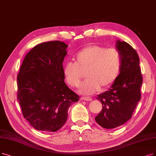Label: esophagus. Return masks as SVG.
<instances>
[{
	"label": "esophagus",
	"mask_w": 156,
	"mask_h": 156,
	"mask_svg": "<svg viewBox=\"0 0 156 156\" xmlns=\"http://www.w3.org/2000/svg\"><path fill=\"white\" fill-rule=\"evenodd\" d=\"M82 100H84V101H91L92 98H90V97H82L81 98Z\"/></svg>",
	"instance_id": "esophagus-1"
}]
</instances>
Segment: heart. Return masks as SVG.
I'll return each mask as SVG.
<instances>
[{
  "mask_svg": "<svg viewBox=\"0 0 156 156\" xmlns=\"http://www.w3.org/2000/svg\"><path fill=\"white\" fill-rule=\"evenodd\" d=\"M63 67V75L66 83L72 87H79L83 73L86 79L79 92L91 95L98 91L102 86L107 88L113 84L120 73L122 57L116 48H105L93 45L84 47Z\"/></svg>",
  "mask_w": 156,
  "mask_h": 156,
  "instance_id": "obj_1",
  "label": "heart"
}]
</instances>
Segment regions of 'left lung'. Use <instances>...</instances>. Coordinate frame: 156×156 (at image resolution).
I'll use <instances>...</instances> for the list:
<instances>
[{
  "instance_id": "1",
  "label": "left lung",
  "mask_w": 156,
  "mask_h": 156,
  "mask_svg": "<svg viewBox=\"0 0 156 156\" xmlns=\"http://www.w3.org/2000/svg\"><path fill=\"white\" fill-rule=\"evenodd\" d=\"M116 47L122 57L118 77L108 91L98 95L102 109L95 120L105 129H114L132 117L141 99L143 77L140 59L135 49L126 41H117Z\"/></svg>"
}]
</instances>
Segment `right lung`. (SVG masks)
I'll use <instances>...</instances> for the list:
<instances>
[{
  "mask_svg": "<svg viewBox=\"0 0 156 156\" xmlns=\"http://www.w3.org/2000/svg\"><path fill=\"white\" fill-rule=\"evenodd\" d=\"M68 45L41 43L27 54L17 76V100L34 129L55 132L65 123L68 109L79 96L66 85L63 63Z\"/></svg>",
  "mask_w": 156,
  "mask_h": 156,
  "instance_id": "1",
  "label": "right lung"
}]
</instances>
